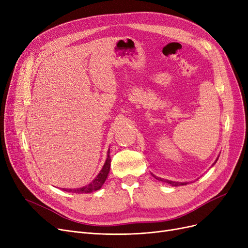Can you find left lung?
<instances>
[{
    "label": "left lung",
    "mask_w": 248,
    "mask_h": 248,
    "mask_svg": "<svg viewBox=\"0 0 248 248\" xmlns=\"http://www.w3.org/2000/svg\"><path fill=\"white\" fill-rule=\"evenodd\" d=\"M219 158V157H218ZM218 158L216 159V161L213 163V165L212 166H214L215 164H216V162H217V160H218ZM154 176V175H153ZM155 179L157 180H159V181H162V182H165V183H168V184H170L171 186H173V187H177V186H184V185H187L188 184V182H183V183H182V182H175V181H171V180H167V179H163V178H160V177H155V176H154Z\"/></svg>",
    "instance_id": "obj_1"
}]
</instances>
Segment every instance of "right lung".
Segmentation results:
<instances>
[{
	"mask_svg": "<svg viewBox=\"0 0 248 248\" xmlns=\"http://www.w3.org/2000/svg\"><path fill=\"white\" fill-rule=\"evenodd\" d=\"M110 162L111 159L109 157V149L108 151V157L106 162H104V165L102 166V169L100 170V172L98 173V175L90 182L89 184H87L86 186H83L81 188H76V189H65L63 188V191L66 192H71V193H76V194H88V193H93L94 191L99 190L102 185L104 184V182L108 179L109 170H110Z\"/></svg>",
	"mask_w": 248,
	"mask_h": 248,
	"instance_id": "1",
	"label": "right lung"
}]
</instances>
